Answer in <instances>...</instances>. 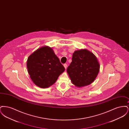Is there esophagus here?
I'll return each mask as SVG.
<instances>
[{
	"label": "esophagus",
	"mask_w": 129,
	"mask_h": 129,
	"mask_svg": "<svg viewBox=\"0 0 129 129\" xmlns=\"http://www.w3.org/2000/svg\"><path fill=\"white\" fill-rule=\"evenodd\" d=\"M64 67L65 69H66L67 68V64H64Z\"/></svg>",
	"instance_id": "34e87169"
}]
</instances>
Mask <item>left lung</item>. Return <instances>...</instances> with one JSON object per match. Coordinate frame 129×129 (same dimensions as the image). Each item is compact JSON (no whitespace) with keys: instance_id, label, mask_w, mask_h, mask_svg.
Listing matches in <instances>:
<instances>
[{"instance_id":"obj_1","label":"left lung","mask_w":129,"mask_h":129,"mask_svg":"<svg viewBox=\"0 0 129 129\" xmlns=\"http://www.w3.org/2000/svg\"><path fill=\"white\" fill-rule=\"evenodd\" d=\"M100 70L97 58L91 52L83 49L75 51L67 71L73 84L78 87L87 86L94 81Z\"/></svg>"}]
</instances>
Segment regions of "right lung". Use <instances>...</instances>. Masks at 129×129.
Segmentation results:
<instances>
[{"label":"right lung","instance_id":"1","mask_svg":"<svg viewBox=\"0 0 129 129\" xmlns=\"http://www.w3.org/2000/svg\"><path fill=\"white\" fill-rule=\"evenodd\" d=\"M27 68L31 80L42 88L52 86L65 71L53 49L48 46L38 49L28 57Z\"/></svg>","mask_w":129,"mask_h":129}]
</instances>
